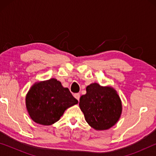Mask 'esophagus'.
<instances>
[{
  "mask_svg": "<svg viewBox=\"0 0 156 156\" xmlns=\"http://www.w3.org/2000/svg\"><path fill=\"white\" fill-rule=\"evenodd\" d=\"M73 96H74L78 100H79V99H80V95L79 93H77V94H75L74 95H73Z\"/></svg>",
  "mask_w": 156,
  "mask_h": 156,
  "instance_id": "34e87169",
  "label": "esophagus"
}]
</instances>
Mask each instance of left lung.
<instances>
[{
	"instance_id": "1",
	"label": "left lung",
	"mask_w": 156,
	"mask_h": 156,
	"mask_svg": "<svg viewBox=\"0 0 156 156\" xmlns=\"http://www.w3.org/2000/svg\"><path fill=\"white\" fill-rule=\"evenodd\" d=\"M87 94L80 98L79 106L85 120L96 130H106L119 120L122 103L115 90L98 83L87 87Z\"/></svg>"
}]
</instances>
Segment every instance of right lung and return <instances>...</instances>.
<instances>
[{"label": "right lung", "mask_w": 156, "mask_h": 156, "mask_svg": "<svg viewBox=\"0 0 156 156\" xmlns=\"http://www.w3.org/2000/svg\"><path fill=\"white\" fill-rule=\"evenodd\" d=\"M78 101L56 79L34 84L26 96V107L34 122L50 125L57 122L67 108Z\"/></svg>", "instance_id": "1"}]
</instances>
